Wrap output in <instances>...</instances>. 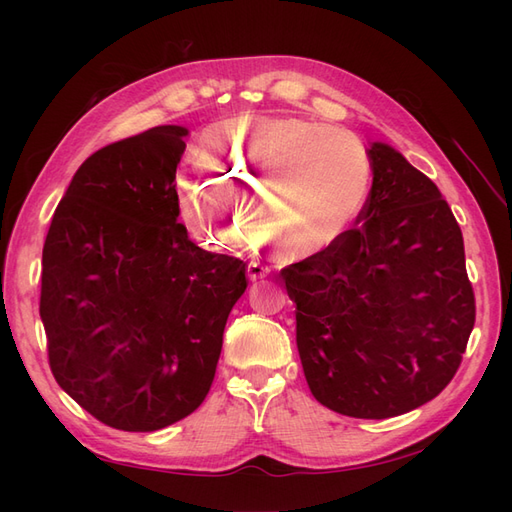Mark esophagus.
Returning a JSON list of instances; mask_svg holds the SVG:
<instances>
[{"mask_svg": "<svg viewBox=\"0 0 512 512\" xmlns=\"http://www.w3.org/2000/svg\"><path fill=\"white\" fill-rule=\"evenodd\" d=\"M269 267L267 265H262V262H250V265H247V277H250V280H260V277H265V275H269Z\"/></svg>", "mask_w": 512, "mask_h": 512, "instance_id": "34e87169", "label": "esophagus"}]
</instances>
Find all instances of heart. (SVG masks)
Returning a JSON list of instances; mask_svg holds the SVG:
<instances>
[{
	"label": "heart",
	"mask_w": 512,
	"mask_h": 512,
	"mask_svg": "<svg viewBox=\"0 0 512 512\" xmlns=\"http://www.w3.org/2000/svg\"><path fill=\"white\" fill-rule=\"evenodd\" d=\"M211 177L183 170L175 183L181 220L207 245H222L237 198L260 243L292 258L320 254L344 235L369 188V156L354 134L301 117L237 115L211 126L198 147Z\"/></svg>",
	"instance_id": "1"
}]
</instances>
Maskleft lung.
Listing matches in <instances>:
<instances>
[{
	"label": "left lung",
	"instance_id": "8db88e82",
	"mask_svg": "<svg viewBox=\"0 0 512 512\" xmlns=\"http://www.w3.org/2000/svg\"><path fill=\"white\" fill-rule=\"evenodd\" d=\"M356 228L282 271L309 391L333 412L391 418L453 380L476 305L461 228L438 185L386 143Z\"/></svg>",
	"mask_w": 512,
	"mask_h": 512
}]
</instances>
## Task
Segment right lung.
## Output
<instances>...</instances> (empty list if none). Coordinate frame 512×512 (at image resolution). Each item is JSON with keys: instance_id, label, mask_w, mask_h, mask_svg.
I'll use <instances>...</instances> for the list:
<instances>
[{"instance_id": "1", "label": "right lung", "mask_w": 512, "mask_h": 512, "mask_svg": "<svg viewBox=\"0 0 512 512\" xmlns=\"http://www.w3.org/2000/svg\"><path fill=\"white\" fill-rule=\"evenodd\" d=\"M183 126L106 145L76 170L42 250L40 318L57 384L108 427L158 431L203 404L243 260L179 224Z\"/></svg>"}]
</instances>
